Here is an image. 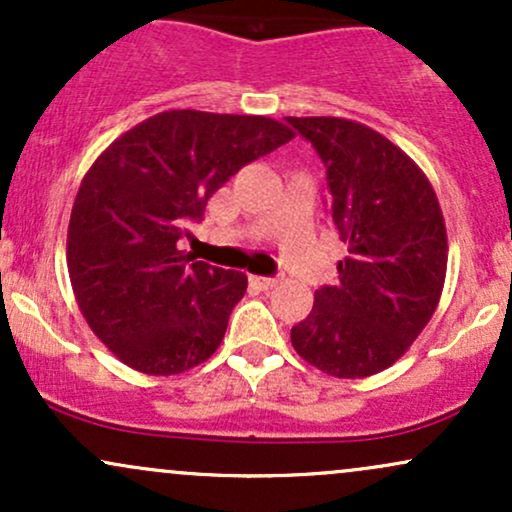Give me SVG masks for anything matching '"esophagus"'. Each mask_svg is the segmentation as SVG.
<instances>
[{
	"mask_svg": "<svg viewBox=\"0 0 512 512\" xmlns=\"http://www.w3.org/2000/svg\"><path fill=\"white\" fill-rule=\"evenodd\" d=\"M250 284H255L262 291H269L279 284V279H274V276H250Z\"/></svg>",
	"mask_w": 512,
	"mask_h": 512,
	"instance_id": "1",
	"label": "esophagus"
}]
</instances>
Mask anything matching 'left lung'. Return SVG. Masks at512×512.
<instances>
[{
    "label": "left lung",
    "mask_w": 512,
    "mask_h": 512,
    "mask_svg": "<svg viewBox=\"0 0 512 512\" xmlns=\"http://www.w3.org/2000/svg\"><path fill=\"white\" fill-rule=\"evenodd\" d=\"M327 168L332 223L349 245L339 281L315 291L291 344L334 378H368L397 361L436 313L448 236L431 182L375 129L342 117H286Z\"/></svg>",
    "instance_id": "left-lung-1"
}]
</instances>
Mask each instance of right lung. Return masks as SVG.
Listing matches in <instances>:
<instances>
[{"mask_svg":"<svg viewBox=\"0 0 512 512\" xmlns=\"http://www.w3.org/2000/svg\"><path fill=\"white\" fill-rule=\"evenodd\" d=\"M293 132L272 117L166 110L115 139L76 192L67 267L88 327L129 368L175 375L219 349L248 276L178 250L209 197Z\"/></svg>","mask_w":512,"mask_h":512,"instance_id":"add662e5","label":"right lung"}]
</instances>
